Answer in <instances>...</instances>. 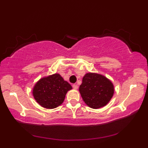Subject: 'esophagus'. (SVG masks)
Listing matches in <instances>:
<instances>
[{
	"label": "esophagus",
	"mask_w": 148,
	"mask_h": 148,
	"mask_svg": "<svg viewBox=\"0 0 148 148\" xmlns=\"http://www.w3.org/2000/svg\"><path fill=\"white\" fill-rule=\"evenodd\" d=\"M73 88L75 89V90H77L78 86L77 84H73Z\"/></svg>",
	"instance_id": "obj_1"
}]
</instances>
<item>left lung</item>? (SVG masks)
<instances>
[{
    "label": "left lung",
    "instance_id": "8db88e82",
    "mask_svg": "<svg viewBox=\"0 0 148 148\" xmlns=\"http://www.w3.org/2000/svg\"><path fill=\"white\" fill-rule=\"evenodd\" d=\"M79 90L85 103L97 109L104 106L110 100L114 94V86L104 76L90 73L84 77Z\"/></svg>",
    "mask_w": 148,
    "mask_h": 148
}]
</instances>
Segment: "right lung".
I'll return each instance as SVG.
<instances>
[{"instance_id":"obj_1","label":"right lung","mask_w":148,"mask_h":148,"mask_svg":"<svg viewBox=\"0 0 148 148\" xmlns=\"http://www.w3.org/2000/svg\"><path fill=\"white\" fill-rule=\"evenodd\" d=\"M72 87L59 74L42 78L34 86L33 95L36 102L46 108H54L63 102Z\"/></svg>"}]
</instances>
